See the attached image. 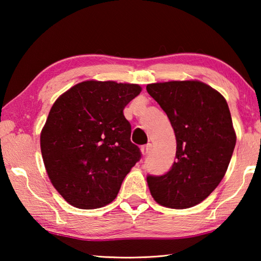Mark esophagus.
<instances>
[{"instance_id": "obj_1", "label": "esophagus", "mask_w": 261, "mask_h": 261, "mask_svg": "<svg viewBox=\"0 0 261 261\" xmlns=\"http://www.w3.org/2000/svg\"><path fill=\"white\" fill-rule=\"evenodd\" d=\"M152 151V145L151 144H147V145H144L143 147L140 148V152L143 155H147V154Z\"/></svg>"}]
</instances>
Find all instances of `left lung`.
I'll return each instance as SVG.
<instances>
[{
    "instance_id": "left-lung-1",
    "label": "left lung",
    "mask_w": 261,
    "mask_h": 261,
    "mask_svg": "<svg viewBox=\"0 0 261 261\" xmlns=\"http://www.w3.org/2000/svg\"><path fill=\"white\" fill-rule=\"evenodd\" d=\"M146 90L169 118L177 159L167 174L147 176L152 197L175 210L200 204L226 175L236 145L227 101L199 81L154 83Z\"/></svg>"
}]
</instances>
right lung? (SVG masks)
Masks as SVG:
<instances>
[{"label":"right lung","instance_id":"obj_1","mask_svg":"<svg viewBox=\"0 0 261 261\" xmlns=\"http://www.w3.org/2000/svg\"><path fill=\"white\" fill-rule=\"evenodd\" d=\"M140 92L137 84L85 81L53 105L41 130V154L51 184L70 205L110 204L139 161L123 110Z\"/></svg>","mask_w":261,"mask_h":261}]
</instances>
